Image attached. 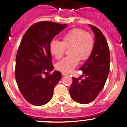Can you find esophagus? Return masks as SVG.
<instances>
[{
    "mask_svg": "<svg viewBox=\"0 0 127 127\" xmlns=\"http://www.w3.org/2000/svg\"><path fill=\"white\" fill-rule=\"evenodd\" d=\"M62 75L63 76H65V75H68V73H65V72H62Z\"/></svg>",
    "mask_w": 127,
    "mask_h": 127,
    "instance_id": "34e87169",
    "label": "esophagus"
}]
</instances>
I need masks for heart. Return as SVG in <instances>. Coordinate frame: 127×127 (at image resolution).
Instances as JSON below:
<instances>
[{"label": "heart", "mask_w": 127, "mask_h": 127, "mask_svg": "<svg viewBox=\"0 0 127 127\" xmlns=\"http://www.w3.org/2000/svg\"><path fill=\"white\" fill-rule=\"evenodd\" d=\"M94 41L92 35L80 29H74L62 37V42L54 40L50 43V53L60 59L65 54V47L69 48L70 54L56 64V68L60 72L68 73L75 68L80 60H85L91 55Z\"/></svg>", "instance_id": "obj_1"}]
</instances>
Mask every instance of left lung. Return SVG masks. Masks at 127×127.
Masks as SVG:
<instances>
[{
  "instance_id": "1",
  "label": "left lung",
  "mask_w": 127,
  "mask_h": 127,
  "mask_svg": "<svg viewBox=\"0 0 127 127\" xmlns=\"http://www.w3.org/2000/svg\"><path fill=\"white\" fill-rule=\"evenodd\" d=\"M95 35L92 54L86 62L80 68L84 79L72 78L70 94L72 99L82 104L92 102L102 91L110 70L109 47L102 32L96 27L89 25Z\"/></svg>"
}]
</instances>
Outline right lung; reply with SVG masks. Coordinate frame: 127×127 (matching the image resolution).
<instances>
[{
	"label": "right lung",
	"instance_id": "1",
	"mask_svg": "<svg viewBox=\"0 0 127 127\" xmlns=\"http://www.w3.org/2000/svg\"><path fill=\"white\" fill-rule=\"evenodd\" d=\"M67 26L53 22H40L31 25L22 39L15 60V79L24 97L33 105L48 103L61 78V73L57 70L45 77L43 75L54 69L50 42Z\"/></svg>",
	"mask_w": 127,
	"mask_h": 127
}]
</instances>
